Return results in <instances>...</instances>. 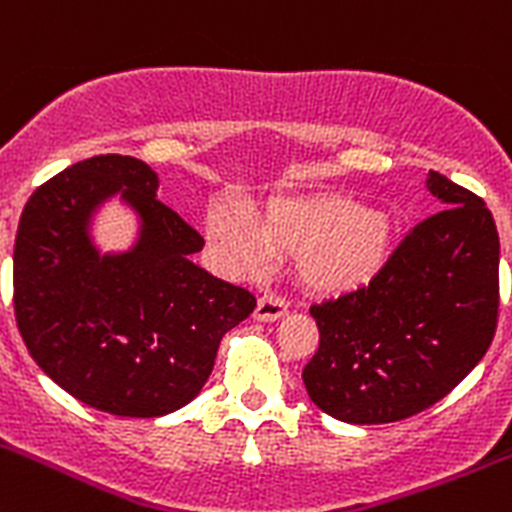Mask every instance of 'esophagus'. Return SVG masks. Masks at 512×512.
Returning <instances> with one entry per match:
<instances>
[{
    "label": "esophagus",
    "mask_w": 512,
    "mask_h": 512,
    "mask_svg": "<svg viewBox=\"0 0 512 512\" xmlns=\"http://www.w3.org/2000/svg\"><path fill=\"white\" fill-rule=\"evenodd\" d=\"M288 313V300L278 293H265L260 295L257 300V308H255V318L257 321H278L283 315Z\"/></svg>",
    "instance_id": "obj_1"
}]
</instances>
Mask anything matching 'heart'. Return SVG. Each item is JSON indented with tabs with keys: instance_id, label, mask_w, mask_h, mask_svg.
<instances>
[{
	"instance_id": "b5f03b06",
	"label": "heart",
	"mask_w": 512,
	"mask_h": 512,
	"mask_svg": "<svg viewBox=\"0 0 512 512\" xmlns=\"http://www.w3.org/2000/svg\"><path fill=\"white\" fill-rule=\"evenodd\" d=\"M209 237L237 265L262 270L275 252L295 255L300 278L318 290H346L379 270L389 219L341 197L272 199L260 222L240 207L209 209Z\"/></svg>"
}]
</instances>
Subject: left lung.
Listing matches in <instances>:
<instances>
[{
    "mask_svg": "<svg viewBox=\"0 0 512 512\" xmlns=\"http://www.w3.org/2000/svg\"><path fill=\"white\" fill-rule=\"evenodd\" d=\"M444 204L404 234L374 278L310 305L321 343L303 369L313 404L348 424L401 422L450 394L498 328L500 240L477 194L439 171Z\"/></svg>",
    "mask_w": 512,
    "mask_h": 512,
    "instance_id": "8db88e82",
    "label": "left lung"
}]
</instances>
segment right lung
Listing matches in <instances>:
<instances>
[{
    "mask_svg": "<svg viewBox=\"0 0 512 512\" xmlns=\"http://www.w3.org/2000/svg\"><path fill=\"white\" fill-rule=\"evenodd\" d=\"M156 186V171L133 156L78 161L37 186L14 240V318L27 351L70 396L116 417L189 404L224 333L257 305L189 260L202 234L156 199ZM116 190L142 217V240L100 258L87 219Z\"/></svg>",
    "mask_w": 512,
    "mask_h": 512,
    "instance_id": "obj_1",
    "label": "right lung"
}]
</instances>
